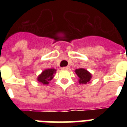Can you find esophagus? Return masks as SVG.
I'll return each mask as SVG.
<instances>
[{
	"mask_svg": "<svg viewBox=\"0 0 127 127\" xmlns=\"http://www.w3.org/2000/svg\"><path fill=\"white\" fill-rule=\"evenodd\" d=\"M70 66H65V67H63L62 69L63 70H69L70 69Z\"/></svg>",
	"mask_w": 127,
	"mask_h": 127,
	"instance_id": "34e87169",
	"label": "esophagus"
}]
</instances>
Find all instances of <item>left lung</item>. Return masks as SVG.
Segmentation results:
<instances>
[{
    "label": "left lung",
    "instance_id": "obj_1",
    "mask_svg": "<svg viewBox=\"0 0 127 127\" xmlns=\"http://www.w3.org/2000/svg\"><path fill=\"white\" fill-rule=\"evenodd\" d=\"M74 72L77 74L78 77L79 78L78 82L80 84H86L87 83H89L92 77V74L84 68H80L78 69H76Z\"/></svg>",
    "mask_w": 127,
    "mask_h": 127
}]
</instances>
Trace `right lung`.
<instances>
[{
  "label": "right lung",
  "instance_id": "obj_1",
  "mask_svg": "<svg viewBox=\"0 0 127 127\" xmlns=\"http://www.w3.org/2000/svg\"><path fill=\"white\" fill-rule=\"evenodd\" d=\"M56 72H57V70L55 68H47V69L44 70L43 71L37 76V80L39 83L43 85L49 84V82L55 76L54 74L56 73Z\"/></svg>",
  "mask_w": 127,
  "mask_h": 127
}]
</instances>
